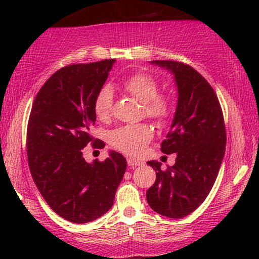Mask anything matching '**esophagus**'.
Returning <instances> with one entry per match:
<instances>
[{
	"instance_id": "1",
	"label": "esophagus",
	"mask_w": 259,
	"mask_h": 259,
	"mask_svg": "<svg viewBox=\"0 0 259 259\" xmlns=\"http://www.w3.org/2000/svg\"><path fill=\"white\" fill-rule=\"evenodd\" d=\"M127 164H128L130 167H137V166H141L143 165V161H139V160H136V159H127Z\"/></svg>"
}]
</instances>
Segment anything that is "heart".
<instances>
[{"label":"heart","instance_id":"1","mask_svg":"<svg viewBox=\"0 0 259 259\" xmlns=\"http://www.w3.org/2000/svg\"><path fill=\"white\" fill-rule=\"evenodd\" d=\"M122 88L131 97L143 104L147 116L157 121L167 119L171 113V99L168 95L158 93L159 83L151 74L134 73L122 81ZM112 107L113 91L106 84L95 95L93 109L99 119L106 120L111 116ZM152 138L153 130L147 123L126 125L118 127L109 133V144L122 153L138 157L144 153Z\"/></svg>","mask_w":259,"mask_h":259}]
</instances>
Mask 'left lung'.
<instances>
[{"mask_svg":"<svg viewBox=\"0 0 259 259\" xmlns=\"http://www.w3.org/2000/svg\"><path fill=\"white\" fill-rule=\"evenodd\" d=\"M171 70L178 87V104L161 152L176 153V164L157 173L146 192L152 210L168 218H183L203 204L217 178L225 153L224 116L211 84L192 67L169 60L151 61Z\"/></svg>","mask_w":259,"mask_h":259,"instance_id":"1","label":"left lung"}]
</instances>
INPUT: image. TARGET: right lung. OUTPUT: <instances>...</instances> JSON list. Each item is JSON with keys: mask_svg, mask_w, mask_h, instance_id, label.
<instances>
[{"mask_svg": "<svg viewBox=\"0 0 259 259\" xmlns=\"http://www.w3.org/2000/svg\"><path fill=\"white\" fill-rule=\"evenodd\" d=\"M114 59L62 67L35 98L27 127V155L35 185L55 213L81 224L113 206L126 172V159L111 151L104 161L90 164L82 151L95 141L93 101L107 80Z\"/></svg>", "mask_w": 259, "mask_h": 259, "instance_id": "1", "label": "right lung"}]
</instances>
